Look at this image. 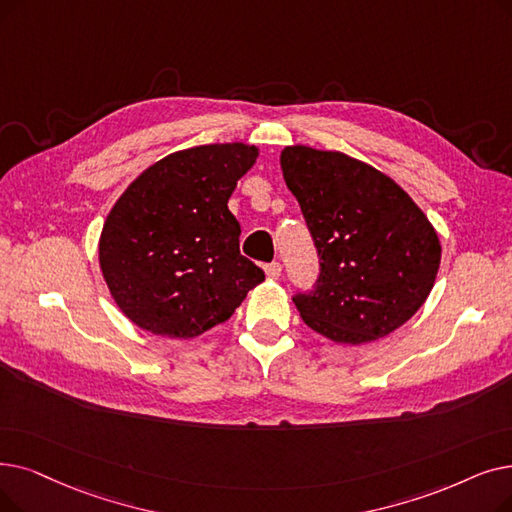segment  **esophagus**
I'll return each instance as SVG.
<instances>
[{"mask_svg": "<svg viewBox=\"0 0 512 512\" xmlns=\"http://www.w3.org/2000/svg\"><path fill=\"white\" fill-rule=\"evenodd\" d=\"M265 276H268L270 280H276V278H280V274H282V265L278 263V261H274V263H268L265 265Z\"/></svg>", "mask_w": 512, "mask_h": 512, "instance_id": "obj_1", "label": "esophagus"}]
</instances>
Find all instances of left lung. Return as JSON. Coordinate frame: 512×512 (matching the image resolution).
Wrapping results in <instances>:
<instances>
[{
    "label": "left lung",
    "instance_id": "left-lung-1",
    "mask_svg": "<svg viewBox=\"0 0 512 512\" xmlns=\"http://www.w3.org/2000/svg\"><path fill=\"white\" fill-rule=\"evenodd\" d=\"M320 255L303 322L341 345L372 343L406 324L427 301L441 263L437 230L395 180L337 150L295 144L280 152Z\"/></svg>",
    "mask_w": 512,
    "mask_h": 512
}]
</instances>
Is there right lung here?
I'll return each mask as SVG.
<instances>
[{
    "label": "right lung",
    "mask_w": 512,
    "mask_h": 512,
    "mask_svg": "<svg viewBox=\"0 0 512 512\" xmlns=\"http://www.w3.org/2000/svg\"><path fill=\"white\" fill-rule=\"evenodd\" d=\"M259 157L244 142L167 154L133 180L104 219L98 261L108 293L138 328L194 339L226 322L265 280L240 255L228 209Z\"/></svg>",
    "instance_id": "right-lung-1"
}]
</instances>
